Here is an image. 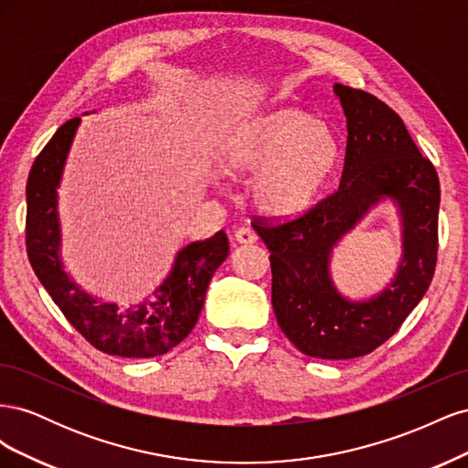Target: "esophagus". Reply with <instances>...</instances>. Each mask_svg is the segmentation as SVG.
<instances>
[{
  "label": "esophagus",
  "mask_w": 468,
  "mask_h": 468,
  "mask_svg": "<svg viewBox=\"0 0 468 468\" xmlns=\"http://www.w3.org/2000/svg\"><path fill=\"white\" fill-rule=\"evenodd\" d=\"M234 239H236L238 244H256L258 242V234L253 232L251 229H246V226H242V229L236 230Z\"/></svg>",
  "instance_id": "esophagus-1"
}]
</instances>
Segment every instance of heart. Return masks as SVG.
I'll use <instances>...</instances> for the list:
<instances>
[{
    "instance_id": "b5f03b06",
    "label": "heart",
    "mask_w": 468,
    "mask_h": 468,
    "mask_svg": "<svg viewBox=\"0 0 468 468\" xmlns=\"http://www.w3.org/2000/svg\"><path fill=\"white\" fill-rule=\"evenodd\" d=\"M342 155L332 126L299 107L250 117L226 133L217 148L224 174L250 176V195L271 217H294L313 207Z\"/></svg>"
}]
</instances>
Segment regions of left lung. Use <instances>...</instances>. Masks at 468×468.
Masks as SVG:
<instances>
[{"label": "left lung", "instance_id": "1", "mask_svg": "<svg viewBox=\"0 0 468 468\" xmlns=\"http://www.w3.org/2000/svg\"><path fill=\"white\" fill-rule=\"evenodd\" d=\"M347 117L339 187L294 218H253L271 251V303L279 328L308 357L353 359L375 351L426 294L437 263L439 177L404 121L363 90L335 83ZM380 196L401 205L405 258L393 285L369 303H349L331 285V246Z\"/></svg>", "mask_w": 468, "mask_h": 468}]
</instances>
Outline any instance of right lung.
Returning a JSON list of instances; mask_svg holds the SVG:
<instances>
[{"label": "right lung", "instance_id": "right-lung-1", "mask_svg": "<svg viewBox=\"0 0 468 468\" xmlns=\"http://www.w3.org/2000/svg\"><path fill=\"white\" fill-rule=\"evenodd\" d=\"M78 124L80 117H74L54 133L37 155L27 181L25 244L33 271L66 320L95 349L133 359L164 356L179 346L199 320L208 282L229 258V238L220 230L205 242L183 248L152 303L138 308L122 313L115 304L97 303L80 291L64 273L58 258L60 229L56 215V187Z\"/></svg>", "mask_w": 468, "mask_h": 468}]
</instances>
